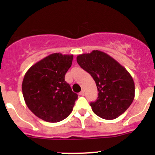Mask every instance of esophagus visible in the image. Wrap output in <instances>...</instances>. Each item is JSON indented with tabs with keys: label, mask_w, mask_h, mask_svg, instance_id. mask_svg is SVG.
Wrapping results in <instances>:
<instances>
[{
	"label": "esophagus",
	"mask_w": 155,
	"mask_h": 155,
	"mask_svg": "<svg viewBox=\"0 0 155 155\" xmlns=\"http://www.w3.org/2000/svg\"><path fill=\"white\" fill-rule=\"evenodd\" d=\"M79 94H80L81 96H84V95H85V91H84L82 90V91H81L80 93H79Z\"/></svg>",
	"instance_id": "esophagus-1"
}]
</instances>
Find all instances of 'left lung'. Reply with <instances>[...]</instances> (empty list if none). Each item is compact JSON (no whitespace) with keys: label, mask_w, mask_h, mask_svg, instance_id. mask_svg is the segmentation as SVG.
I'll use <instances>...</instances> for the list:
<instances>
[{"label":"left lung","mask_w":155,"mask_h":155,"mask_svg":"<svg viewBox=\"0 0 155 155\" xmlns=\"http://www.w3.org/2000/svg\"><path fill=\"white\" fill-rule=\"evenodd\" d=\"M76 61L96 82L98 97L90 104L93 112L107 120L115 119L124 113L135 96V85L129 72L99 50L79 54Z\"/></svg>","instance_id":"1"}]
</instances>
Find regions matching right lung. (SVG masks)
<instances>
[{
  "instance_id": "right-lung-1",
  "label": "right lung",
  "mask_w": 155,
  "mask_h": 155,
  "mask_svg": "<svg viewBox=\"0 0 155 155\" xmlns=\"http://www.w3.org/2000/svg\"><path fill=\"white\" fill-rule=\"evenodd\" d=\"M73 58V54L53 53L26 72L21 85L25 102L40 119L58 122L73 111L78 95L64 79Z\"/></svg>"
}]
</instances>
